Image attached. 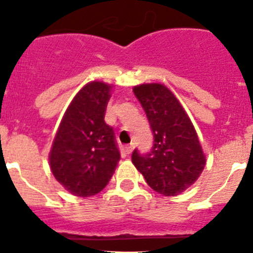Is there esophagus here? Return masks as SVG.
<instances>
[{"label":"esophagus","instance_id":"1","mask_svg":"<svg viewBox=\"0 0 253 253\" xmlns=\"http://www.w3.org/2000/svg\"><path fill=\"white\" fill-rule=\"evenodd\" d=\"M133 148H134L133 144H129V146L125 147V152H126V153H128V154H130L131 151H133Z\"/></svg>","mask_w":253,"mask_h":253}]
</instances>
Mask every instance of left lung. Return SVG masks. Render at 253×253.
<instances>
[{
    "label": "left lung",
    "mask_w": 253,
    "mask_h": 253,
    "mask_svg": "<svg viewBox=\"0 0 253 253\" xmlns=\"http://www.w3.org/2000/svg\"><path fill=\"white\" fill-rule=\"evenodd\" d=\"M133 92L146 111L154 140L148 153L134 149L131 162L156 193L178 195L198 180L207 161L195 128L165 84H139Z\"/></svg>",
    "instance_id": "left-lung-1"
}]
</instances>
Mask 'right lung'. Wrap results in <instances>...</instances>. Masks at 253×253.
<instances>
[{"instance_id": "add662e5", "label": "right lung", "mask_w": 253, "mask_h": 253, "mask_svg": "<svg viewBox=\"0 0 253 253\" xmlns=\"http://www.w3.org/2000/svg\"><path fill=\"white\" fill-rule=\"evenodd\" d=\"M111 86L93 81L69 104L53 140L49 165L55 180L75 196L96 195L120 160L114 129L105 123Z\"/></svg>"}]
</instances>
